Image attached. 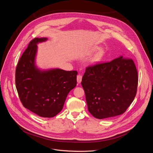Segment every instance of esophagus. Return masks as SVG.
I'll list each match as a JSON object with an SVG mask.
<instances>
[{
  "label": "esophagus",
  "mask_w": 153,
  "mask_h": 153,
  "mask_svg": "<svg viewBox=\"0 0 153 153\" xmlns=\"http://www.w3.org/2000/svg\"><path fill=\"white\" fill-rule=\"evenodd\" d=\"M82 78V76L81 75H80V74L77 76V83H80L81 82Z\"/></svg>",
  "instance_id": "34e87169"
}]
</instances>
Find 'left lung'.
<instances>
[{
    "instance_id": "8db88e82",
    "label": "left lung",
    "mask_w": 153,
    "mask_h": 153,
    "mask_svg": "<svg viewBox=\"0 0 153 153\" xmlns=\"http://www.w3.org/2000/svg\"><path fill=\"white\" fill-rule=\"evenodd\" d=\"M81 84L89 112L99 119L112 117L125 113L134 100L137 71L131 59L120 56L86 67Z\"/></svg>"
}]
</instances>
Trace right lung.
I'll return each mask as SVG.
<instances>
[{
  "label": "right lung",
  "instance_id": "obj_1",
  "mask_svg": "<svg viewBox=\"0 0 153 153\" xmlns=\"http://www.w3.org/2000/svg\"><path fill=\"white\" fill-rule=\"evenodd\" d=\"M47 40L37 37L30 42L17 65L16 86L25 108L40 117L50 118L62 110L68 93L76 86L77 72L37 68V45Z\"/></svg>",
  "mask_w": 153,
  "mask_h": 153
}]
</instances>
